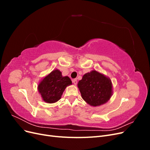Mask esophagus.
<instances>
[{
	"label": "esophagus",
	"mask_w": 150,
	"mask_h": 150,
	"mask_svg": "<svg viewBox=\"0 0 150 150\" xmlns=\"http://www.w3.org/2000/svg\"><path fill=\"white\" fill-rule=\"evenodd\" d=\"M72 83H74V85H76V84H77V83H78V81H77V79H74L72 80Z\"/></svg>",
	"instance_id": "esophagus-1"
}]
</instances>
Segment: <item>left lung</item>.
I'll return each instance as SVG.
<instances>
[{
  "mask_svg": "<svg viewBox=\"0 0 150 150\" xmlns=\"http://www.w3.org/2000/svg\"><path fill=\"white\" fill-rule=\"evenodd\" d=\"M78 88L85 102L93 107L106 103L112 95L110 78L96 70L84 74Z\"/></svg>",
  "mask_w": 150,
  "mask_h": 150,
  "instance_id": "1",
  "label": "left lung"
}]
</instances>
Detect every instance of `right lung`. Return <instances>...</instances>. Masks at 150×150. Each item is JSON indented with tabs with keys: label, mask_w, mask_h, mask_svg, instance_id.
Wrapping results in <instances>:
<instances>
[{
	"label": "right lung",
	"mask_w": 150,
	"mask_h": 150,
	"mask_svg": "<svg viewBox=\"0 0 150 150\" xmlns=\"http://www.w3.org/2000/svg\"><path fill=\"white\" fill-rule=\"evenodd\" d=\"M72 84L69 77L63 76L62 72L56 69L40 81L38 90L44 102L52 104L59 100L67 86Z\"/></svg>",
	"instance_id": "obj_1"
}]
</instances>
